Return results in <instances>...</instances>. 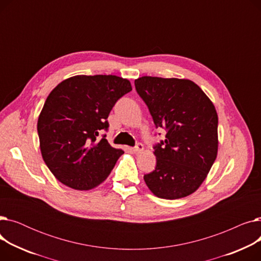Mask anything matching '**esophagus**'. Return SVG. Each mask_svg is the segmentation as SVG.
Instances as JSON below:
<instances>
[{
    "instance_id": "esophagus-1",
    "label": "esophagus",
    "mask_w": 261,
    "mask_h": 261,
    "mask_svg": "<svg viewBox=\"0 0 261 261\" xmlns=\"http://www.w3.org/2000/svg\"><path fill=\"white\" fill-rule=\"evenodd\" d=\"M144 150V146L142 143H138L135 145V147H133V152L134 153H141Z\"/></svg>"
}]
</instances>
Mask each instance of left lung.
Returning a JSON list of instances; mask_svg holds the SVG:
<instances>
[{"label":"left lung","instance_id":"left-lung-1","mask_svg":"<svg viewBox=\"0 0 261 261\" xmlns=\"http://www.w3.org/2000/svg\"><path fill=\"white\" fill-rule=\"evenodd\" d=\"M165 141L154 146L155 169L144 175L159 198L187 197L200 187L218 152V115L199 86L188 79L144 76L134 81Z\"/></svg>","mask_w":261,"mask_h":261}]
</instances>
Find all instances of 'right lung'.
Returning a JSON list of instances; mask_svg holds the SVG:
<instances>
[{"label": "right lung", "mask_w": 261, "mask_h": 261, "mask_svg": "<svg viewBox=\"0 0 261 261\" xmlns=\"http://www.w3.org/2000/svg\"><path fill=\"white\" fill-rule=\"evenodd\" d=\"M131 90L129 80L114 75H78L49 93L37 129L42 158L58 181L89 190L109 176L123 151L100 135L116 101Z\"/></svg>", "instance_id": "add662e5"}]
</instances>
